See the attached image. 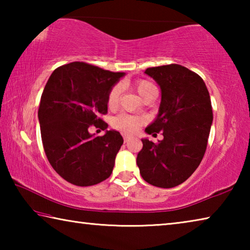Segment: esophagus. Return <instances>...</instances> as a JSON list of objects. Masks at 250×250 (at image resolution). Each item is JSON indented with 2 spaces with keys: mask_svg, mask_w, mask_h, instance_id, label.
<instances>
[{
  "mask_svg": "<svg viewBox=\"0 0 250 250\" xmlns=\"http://www.w3.org/2000/svg\"><path fill=\"white\" fill-rule=\"evenodd\" d=\"M130 139H131L130 135H128V134H124V141H125V143L128 142V141L130 140Z\"/></svg>",
  "mask_w": 250,
  "mask_h": 250,
  "instance_id": "esophagus-1",
  "label": "esophagus"
}]
</instances>
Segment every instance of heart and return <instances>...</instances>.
<instances>
[{
    "instance_id": "b5f03b06",
    "label": "heart",
    "mask_w": 250,
    "mask_h": 250,
    "mask_svg": "<svg viewBox=\"0 0 250 250\" xmlns=\"http://www.w3.org/2000/svg\"><path fill=\"white\" fill-rule=\"evenodd\" d=\"M134 89L137 90L139 95L141 96V98L145 100L146 97L153 94L156 91L153 83L145 79H139L135 80L134 83ZM121 84L117 83L115 86L111 87V89L109 90L107 96V105L109 109H115L117 108L118 104H119V99L121 96ZM146 124V119L142 117L137 116H131L126 115V113H120V115L116 116L111 121V125L115 129L124 131L126 133H133L137 131L140 126Z\"/></svg>"
}]
</instances>
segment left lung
Returning <instances> with one entry per match:
<instances>
[{"label": "left lung", "mask_w": 250, "mask_h": 250, "mask_svg": "<svg viewBox=\"0 0 250 250\" xmlns=\"http://www.w3.org/2000/svg\"><path fill=\"white\" fill-rule=\"evenodd\" d=\"M162 91L159 115L146 132H162L163 140L142 139L137 164L143 180L158 188L183 183L200 166L213 122L209 92L201 76L171 64L146 68Z\"/></svg>", "instance_id": "left-lung-1"}]
</instances>
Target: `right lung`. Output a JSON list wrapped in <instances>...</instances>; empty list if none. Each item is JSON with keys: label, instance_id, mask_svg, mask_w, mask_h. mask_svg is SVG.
<instances>
[{"label": "right lung", "instance_id": "right-lung-1", "mask_svg": "<svg viewBox=\"0 0 250 250\" xmlns=\"http://www.w3.org/2000/svg\"><path fill=\"white\" fill-rule=\"evenodd\" d=\"M124 75L74 62L55 69L46 83L39 108L44 151L71 184L91 186L111 175L124 139L115 130L96 137L89 128L107 129L100 116L108 112V92Z\"/></svg>", "mask_w": 250, "mask_h": 250}]
</instances>
